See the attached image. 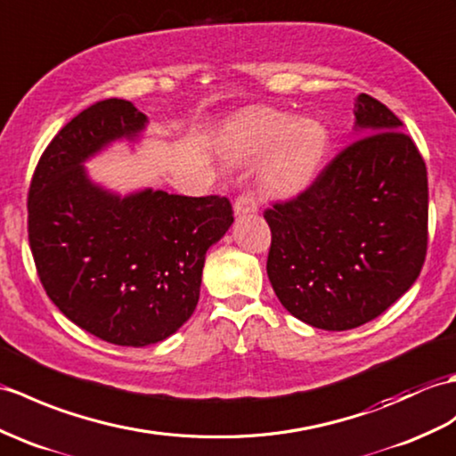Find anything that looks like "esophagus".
Segmentation results:
<instances>
[{
  "label": "esophagus",
  "mask_w": 456,
  "mask_h": 456,
  "mask_svg": "<svg viewBox=\"0 0 456 456\" xmlns=\"http://www.w3.org/2000/svg\"><path fill=\"white\" fill-rule=\"evenodd\" d=\"M232 211H235V216H247V214H256L258 211V204L256 200H254L252 194H240L235 204H232Z\"/></svg>",
  "instance_id": "34e87169"
}]
</instances>
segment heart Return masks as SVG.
Here are the masks:
<instances>
[{"instance_id":"heart-1","label":"heart","mask_w":456,"mask_h":456,"mask_svg":"<svg viewBox=\"0 0 456 456\" xmlns=\"http://www.w3.org/2000/svg\"><path fill=\"white\" fill-rule=\"evenodd\" d=\"M330 150L326 126L276 109H254L231 126L225 151L231 163H252L259 155L258 184L272 198H295L319 178Z\"/></svg>"}]
</instances>
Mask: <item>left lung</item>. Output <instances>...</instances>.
<instances>
[{
	"mask_svg": "<svg viewBox=\"0 0 456 456\" xmlns=\"http://www.w3.org/2000/svg\"><path fill=\"white\" fill-rule=\"evenodd\" d=\"M355 134L297 198L264 211L268 278L295 319L349 330L383 314L428 252V171L383 102L355 99Z\"/></svg>",
	"mask_w": 456,
	"mask_h": 456,
	"instance_id": "left-lung-1",
	"label": "left lung"
}]
</instances>
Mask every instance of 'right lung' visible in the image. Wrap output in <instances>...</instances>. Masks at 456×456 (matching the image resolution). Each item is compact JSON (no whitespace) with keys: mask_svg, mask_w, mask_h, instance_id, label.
Masks as SVG:
<instances>
[{"mask_svg":"<svg viewBox=\"0 0 456 456\" xmlns=\"http://www.w3.org/2000/svg\"><path fill=\"white\" fill-rule=\"evenodd\" d=\"M147 116L130 101L91 104L42 153L28 188V242L46 295L83 330L116 346H150L192 316L206 252L232 224L227 198L94 184L83 163L134 142Z\"/></svg>","mask_w":456,"mask_h":456,"instance_id":"1","label":"right lung"}]
</instances>
